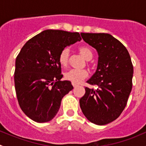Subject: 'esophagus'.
<instances>
[{
	"label": "esophagus",
	"instance_id": "esophagus-1",
	"mask_svg": "<svg viewBox=\"0 0 146 146\" xmlns=\"http://www.w3.org/2000/svg\"><path fill=\"white\" fill-rule=\"evenodd\" d=\"M72 85H73V86L74 87V88H76V87L78 86V84L75 83V82H72Z\"/></svg>",
	"mask_w": 146,
	"mask_h": 146
}]
</instances>
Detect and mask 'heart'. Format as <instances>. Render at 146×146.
I'll use <instances>...</instances> for the list:
<instances>
[{
	"instance_id": "b5f03b06",
	"label": "heart",
	"mask_w": 146,
	"mask_h": 146,
	"mask_svg": "<svg viewBox=\"0 0 146 146\" xmlns=\"http://www.w3.org/2000/svg\"><path fill=\"white\" fill-rule=\"evenodd\" d=\"M78 51L80 54L86 60L89 61L93 56V52L92 49L89 46H82L78 48ZM69 52L68 48H64L61 50L58 56V61L60 64L63 66H66L68 64L69 59ZM88 76V72L86 70H78V69H70L68 71L65 73L64 77L66 80H70L75 83H79L86 78Z\"/></svg>"
}]
</instances>
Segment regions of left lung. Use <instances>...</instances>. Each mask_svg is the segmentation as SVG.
Instances as JSON below:
<instances>
[{
  "instance_id": "8db88e82",
  "label": "left lung",
  "mask_w": 146,
  "mask_h": 146,
  "mask_svg": "<svg viewBox=\"0 0 146 146\" xmlns=\"http://www.w3.org/2000/svg\"><path fill=\"white\" fill-rule=\"evenodd\" d=\"M84 41L97 50L98 67L87 81L98 88H85L80 107L88 120L105 125L117 119L127 103L132 89L133 68L127 49L107 33H81Z\"/></svg>"
}]
</instances>
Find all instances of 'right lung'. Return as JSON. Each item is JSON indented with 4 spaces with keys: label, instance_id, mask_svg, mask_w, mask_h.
<instances>
[{
    "label": "right lung",
    "instance_id": "1",
    "mask_svg": "<svg viewBox=\"0 0 146 146\" xmlns=\"http://www.w3.org/2000/svg\"><path fill=\"white\" fill-rule=\"evenodd\" d=\"M78 32L46 29L32 37L15 61V88L20 107L35 121L44 123L56 115L61 100L73 89L63 78L58 56L63 48L80 42Z\"/></svg>",
    "mask_w": 146,
    "mask_h": 146
}]
</instances>
